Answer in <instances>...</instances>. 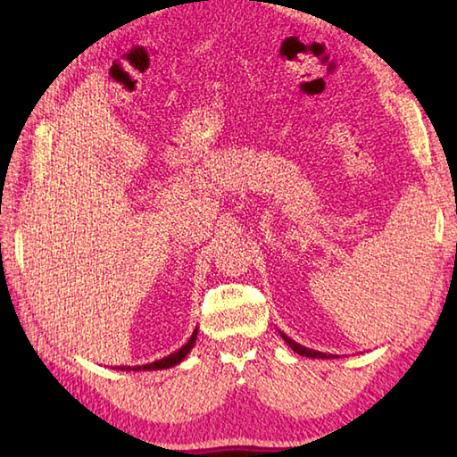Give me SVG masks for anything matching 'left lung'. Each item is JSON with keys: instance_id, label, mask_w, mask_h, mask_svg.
I'll return each instance as SVG.
<instances>
[{"instance_id": "1", "label": "left lung", "mask_w": 457, "mask_h": 457, "mask_svg": "<svg viewBox=\"0 0 457 457\" xmlns=\"http://www.w3.org/2000/svg\"><path fill=\"white\" fill-rule=\"evenodd\" d=\"M278 332H280V329H278ZM280 337H283L285 339V342L288 344V347L290 349H295V352L298 353V355H304V357H312V359H329V357H334L332 353H322V352H314V349H308V347H304V345H300V344H296L295 342V339H290L287 334H283V332H280ZM337 357V355H336Z\"/></svg>"}]
</instances>
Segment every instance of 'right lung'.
Returning a JSON list of instances; mask_svg holds the SVG:
<instances>
[{"label":"right lung","mask_w":457,"mask_h":457,"mask_svg":"<svg viewBox=\"0 0 457 457\" xmlns=\"http://www.w3.org/2000/svg\"><path fill=\"white\" fill-rule=\"evenodd\" d=\"M196 337H198V328L194 329L190 339L187 344H184L180 349H177V352L162 357V359H157V361L153 363H147V365H133V367H128V365H120L115 369H120V371H157V369H169V367H174L179 365L184 357H187L190 353V349L194 347V344H196Z\"/></svg>","instance_id":"obj_1"}]
</instances>
